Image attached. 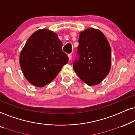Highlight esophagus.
Segmentation results:
<instances>
[{
  "label": "esophagus",
  "instance_id": "1",
  "mask_svg": "<svg viewBox=\"0 0 135 135\" xmlns=\"http://www.w3.org/2000/svg\"><path fill=\"white\" fill-rule=\"evenodd\" d=\"M68 59H69V60L70 61V60H71V58H72V55L71 54H69L68 55Z\"/></svg>",
  "mask_w": 135,
  "mask_h": 135
}]
</instances>
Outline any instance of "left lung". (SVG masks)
<instances>
[{
  "instance_id": "obj_1",
  "label": "left lung",
  "mask_w": 135,
  "mask_h": 135,
  "mask_svg": "<svg viewBox=\"0 0 135 135\" xmlns=\"http://www.w3.org/2000/svg\"><path fill=\"white\" fill-rule=\"evenodd\" d=\"M79 60L73 70L89 86L99 84L108 75L111 65V49L107 38L100 30L89 28L79 33Z\"/></svg>"
}]
</instances>
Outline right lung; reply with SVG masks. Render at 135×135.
<instances>
[{
    "label": "right lung",
    "mask_w": 135,
    "mask_h": 135,
    "mask_svg": "<svg viewBox=\"0 0 135 135\" xmlns=\"http://www.w3.org/2000/svg\"><path fill=\"white\" fill-rule=\"evenodd\" d=\"M62 48V43L56 33L46 29L34 32L20 56V64L26 79L38 87L52 82L68 62Z\"/></svg>",
    "instance_id": "add662e5"
}]
</instances>
